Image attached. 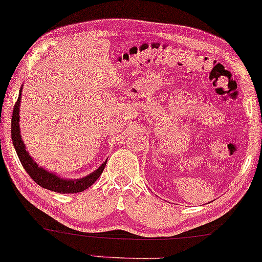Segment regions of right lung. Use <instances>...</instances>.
Instances as JSON below:
<instances>
[{"instance_id": "obj_1", "label": "right lung", "mask_w": 262, "mask_h": 262, "mask_svg": "<svg viewBox=\"0 0 262 262\" xmlns=\"http://www.w3.org/2000/svg\"><path fill=\"white\" fill-rule=\"evenodd\" d=\"M21 94L22 88L19 89V95L17 102L15 103L14 111H13V118H11V139H13V144L15 146L16 154L18 156L19 162H21L24 170L28 172V174L31 177V179L38 184L39 186L47 190L57 192V193H77L83 192L90 187L96 180L99 178V176L103 173L104 167H105L106 162L105 160L100 166L95 170L89 176L84 177L80 179H64L61 177L54 174V173L48 172L44 170L43 167L38 166L37 163L34 162L30 155L28 154L24 146V143L19 135V104H21Z\"/></svg>"}]
</instances>
